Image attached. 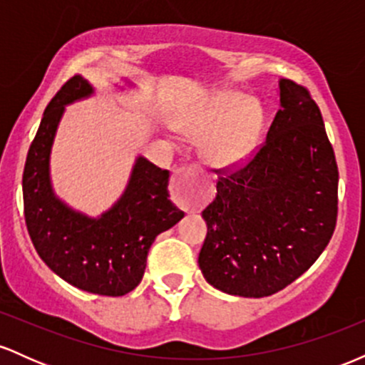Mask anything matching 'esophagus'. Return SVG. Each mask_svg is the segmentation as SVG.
I'll use <instances>...</instances> for the list:
<instances>
[{
	"mask_svg": "<svg viewBox=\"0 0 365 365\" xmlns=\"http://www.w3.org/2000/svg\"><path fill=\"white\" fill-rule=\"evenodd\" d=\"M195 166H180L173 175V199L180 207L190 209L206 202L207 192L197 182Z\"/></svg>",
	"mask_w": 365,
	"mask_h": 365,
	"instance_id": "esophagus-1",
	"label": "esophagus"
}]
</instances>
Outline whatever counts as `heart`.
I'll return each mask as SVG.
<instances>
[{
    "label": "heart",
    "mask_w": 365,
    "mask_h": 365,
    "mask_svg": "<svg viewBox=\"0 0 365 365\" xmlns=\"http://www.w3.org/2000/svg\"><path fill=\"white\" fill-rule=\"evenodd\" d=\"M261 111L254 103L233 91L212 94L187 121L185 132L195 140H205L204 156L217 168L242 165L257 144Z\"/></svg>",
    "instance_id": "heart-1"
}]
</instances>
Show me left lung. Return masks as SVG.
<instances>
[{
	"label": "left lung",
	"mask_w": 365,
	"mask_h": 365,
	"mask_svg": "<svg viewBox=\"0 0 365 365\" xmlns=\"http://www.w3.org/2000/svg\"><path fill=\"white\" fill-rule=\"evenodd\" d=\"M266 140L238 168L217 170L202 211L199 267L209 284L238 297L273 295L316 262L338 216V166L311 92L279 81Z\"/></svg>",
	"instance_id": "1"
}]
</instances>
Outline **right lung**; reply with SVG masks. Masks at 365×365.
<instances>
[{
  "instance_id": "obj_1",
  "label": "right lung",
  "mask_w": 365,
  "mask_h": 365,
  "mask_svg": "<svg viewBox=\"0 0 365 365\" xmlns=\"http://www.w3.org/2000/svg\"><path fill=\"white\" fill-rule=\"evenodd\" d=\"M92 94L82 75L68 78L46 108L29 148L24 215L37 254L49 269L83 292L120 297L144 276L154 238L183 217L170 200V173L139 158L118 202L98 220L75 212L54 195L49 153L65 104Z\"/></svg>"
}]
</instances>
